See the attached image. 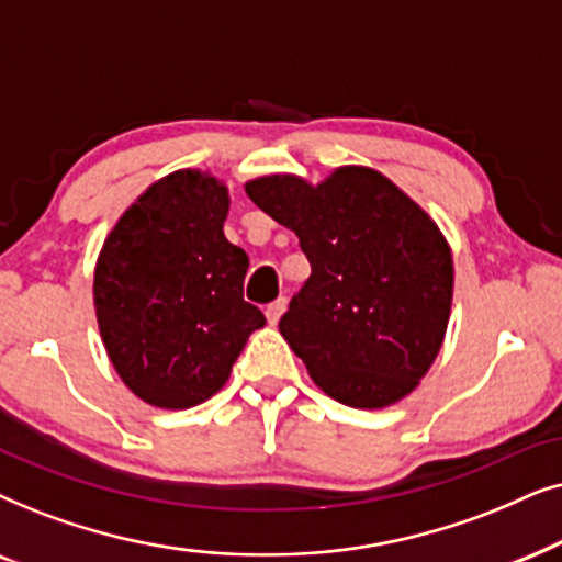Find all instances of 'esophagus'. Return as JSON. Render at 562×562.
I'll list each match as a JSON object with an SVG mask.
<instances>
[{"mask_svg":"<svg viewBox=\"0 0 562 562\" xmlns=\"http://www.w3.org/2000/svg\"><path fill=\"white\" fill-rule=\"evenodd\" d=\"M285 308H288V301H285V297H277V301L274 303H269L267 305V321H269V324H272V326H277V321H280L282 318V313H285Z\"/></svg>","mask_w":562,"mask_h":562,"instance_id":"1","label":"esophagus"}]
</instances>
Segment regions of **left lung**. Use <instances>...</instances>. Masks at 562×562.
<instances>
[{
  "mask_svg": "<svg viewBox=\"0 0 562 562\" xmlns=\"http://www.w3.org/2000/svg\"><path fill=\"white\" fill-rule=\"evenodd\" d=\"M246 194L295 231L311 261L280 334L313 383L355 408L406 398L442 349L452 308V251L437 223L370 167H339L321 184L269 175Z\"/></svg>",
  "mask_w": 562,
  "mask_h": 562,
  "instance_id": "1",
  "label": "left lung"
}]
</instances>
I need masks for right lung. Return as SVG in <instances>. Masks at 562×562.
Here are the masks:
<instances>
[{"label": "right lung", "instance_id": "add662e5", "mask_svg": "<svg viewBox=\"0 0 562 562\" xmlns=\"http://www.w3.org/2000/svg\"><path fill=\"white\" fill-rule=\"evenodd\" d=\"M228 187L200 169L154 182L104 238L94 311L112 368L156 408H192L226 385L267 324L244 301L249 257L223 236Z\"/></svg>", "mask_w": 562, "mask_h": 562}]
</instances>
